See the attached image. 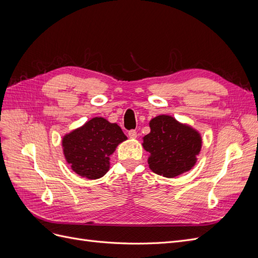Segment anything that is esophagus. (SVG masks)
I'll return each mask as SVG.
<instances>
[{"instance_id": "1", "label": "esophagus", "mask_w": 258, "mask_h": 258, "mask_svg": "<svg viewBox=\"0 0 258 258\" xmlns=\"http://www.w3.org/2000/svg\"><path fill=\"white\" fill-rule=\"evenodd\" d=\"M128 136H129L130 139H137L138 134H137L136 130H130V131L128 132Z\"/></svg>"}]
</instances>
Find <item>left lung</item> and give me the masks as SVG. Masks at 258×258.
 <instances>
[{"label":"left lung","instance_id":"obj_1","mask_svg":"<svg viewBox=\"0 0 258 258\" xmlns=\"http://www.w3.org/2000/svg\"><path fill=\"white\" fill-rule=\"evenodd\" d=\"M151 132L143 138L148 166L156 174L175 177L189 171L197 161L202 139L189 124L172 116L159 115L150 121Z\"/></svg>","mask_w":258,"mask_h":258}]
</instances>
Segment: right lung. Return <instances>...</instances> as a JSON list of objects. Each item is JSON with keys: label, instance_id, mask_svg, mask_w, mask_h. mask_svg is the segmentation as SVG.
<instances>
[{"label": "right lung", "instance_id": "right-lung-1", "mask_svg": "<svg viewBox=\"0 0 258 258\" xmlns=\"http://www.w3.org/2000/svg\"><path fill=\"white\" fill-rule=\"evenodd\" d=\"M127 137L117 123L93 117L62 138L67 162L76 174L88 179L102 177L110 169V156Z\"/></svg>", "mask_w": 258, "mask_h": 258}]
</instances>
